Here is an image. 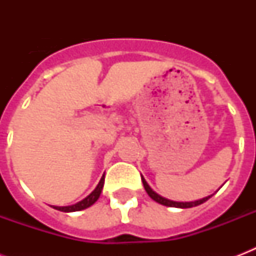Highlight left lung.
<instances>
[{"mask_svg": "<svg viewBox=\"0 0 256 256\" xmlns=\"http://www.w3.org/2000/svg\"><path fill=\"white\" fill-rule=\"evenodd\" d=\"M142 183H144V187L146 192L148 194V196L152 199H154L156 202L160 203V204H164V206H168V207H179V208H190V207H195V206H199V204H202L207 200V199H210L212 195H208L206 198H202L199 199V200H194V202H175V200H170V199H166L164 196H160V194H156V191L152 190V187L148 186V182L144 180V178L142 176Z\"/></svg>", "mask_w": 256, "mask_h": 256, "instance_id": "8db88e82", "label": "left lung"}]
</instances>
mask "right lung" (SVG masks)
Returning a JSON list of instances; mask_svg holds the SVG:
<instances>
[{
  "mask_svg": "<svg viewBox=\"0 0 256 256\" xmlns=\"http://www.w3.org/2000/svg\"><path fill=\"white\" fill-rule=\"evenodd\" d=\"M104 174L102 175V178H100V183L96 184V187L94 188L92 194L88 195L85 199H82L81 202L76 203V204H72V206H64V207H60V206H53L56 210H60V211H64V212H73V211H81V210H85L88 207H90L92 204L98 200L100 198V192H102V188H104Z\"/></svg>",
  "mask_w": 256,
  "mask_h": 256,
  "instance_id": "obj_1",
  "label": "right lung"
}]
</instances>
